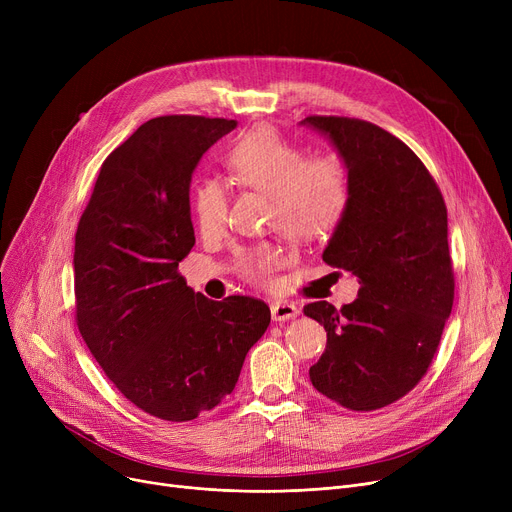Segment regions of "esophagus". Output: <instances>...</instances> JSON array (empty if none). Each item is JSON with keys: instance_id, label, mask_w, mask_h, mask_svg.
I'll list each match as a JSON object with an SVG mask.
<instances>
[{"instance_id": "34e87169", "label": "esophagus", "mask_w": 512, "mask_h": 512, "mask_svg": "<svg viewBox=\"0 0 512 512\" xmlns=\"http://www.w3.org/2000/svg\"><path fill=\"white\" fill-rule=\"evenodd\" d=\"M299 315V307L294 303H272V319L274 321H288Z\"/></svg>"}]
</instances>
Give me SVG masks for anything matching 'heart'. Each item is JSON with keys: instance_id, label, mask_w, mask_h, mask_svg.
I'll use <instances>...</instances> for the list:
<instances>
[{"instance_id": "heart-1", "label": "heart", "mask_w": 512, "mask_h": 512, "mask_svg": "<svg viewBox=\"0 0 512 512\" xmlns=\"http://www.w3.org/2000/svg\"><path fill=\"white\" fill-rule=\"evenodd\" d=\"M307 156L272 126H255L230 147L226 166L238 184L272 197L270 226L294 242L330 236L351 201V178L338 155ZM228 193L220 180H201L193 191V215L205 236L226 224ZM282 255L272 245L242 251L238 267L255 284H267Z\"/></svg>"}]
</instances>
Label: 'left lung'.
I'll return each mask as SVG.
<instances>
[{"mask_svg": "<svg viewBox=\"0 0 512 512\" xmlns=\"http://www.w3.org/2000/svg\"><path fill=\"white\" fill-rule=\"evenodd\" d=\"M332 143L351 201L324 261L357 276V299L305 305L328 344L309 369L317 392L351 411H375L413 390L432 363L454 301L448 215L421 159L365 120H301Z\"/></svg>", "mask_w": 512, "mask_h": 512, "instance_id": "obj_1", "label": "left lung"}]
</instances>
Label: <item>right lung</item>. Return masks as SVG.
Here are the masks:
<instances>
[{"mask_svg": "<svg viewBox=\"0 0 512 512\" xmlns=\"http://www.w3.org/2000/svg\"><path fill=\"white\" fill-rule=\"evenodd\" d=\"M236 120L161 116L103 161L74 236L76 324L114 386L145 413L191 421L220 405L270 326L251 297L211 301L186 286L191 178Z\"/></svg>", "mask_w": 512, "mask_h": 512, "instance_id": "obj_1", "label": "right lung"}]
</instances>
